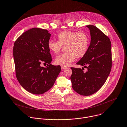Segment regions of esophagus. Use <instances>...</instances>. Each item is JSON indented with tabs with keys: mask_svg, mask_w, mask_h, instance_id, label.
Wrapping results in <instances>:
<instances>
[{
	"mask_svg": "<svg viewBox=\"0 0 127 127\" xmlns=\"http://www.w3.org/2000/svg\"><path fill=\"white\" fill-rule=\"evenodd\" d=\"M66 68V67H65V66H61V69H62V70L65 69Z\"/></svg>",
	"mask_w": 127,
	"mask_h": 127,
	"instance_id": "1",
	"label": "esophagus"
}]
</instances>
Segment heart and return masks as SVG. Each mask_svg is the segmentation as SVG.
<instances>
[{
    "label": "heart",
    "mask_w": 127,
    "mask_h": 127,
    "mask_svg": "<svg viewBox=\"0 0 127 127\" xmlns=\"http://www.w3.org/2000/svg\"><path fill=\"white\" fill-rule=\"evenodd\" d=\"M58 42L49 40L48 47L55 54H58L65 47V53L57 56L55 59L57 64L64 66L69 65L75 59L83 57L87 53L89 45L88 36L83 32L65 31L57 36Z\"/></svg>",
    "instance_id": "obj_1"
}]
</instances>
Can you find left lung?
<instances>
[{"mask_svg":"<svg viewBox=\"0 0 127 127\" xmlns=\"http://www.w3.org/2000/svg\"><path fill=\"white\" fill-rule=\"evenodd\" d=\"M90 30V45L88 51L76 64L86 68H71L70 77L73 90L83 96L97 92L104 85L112 67L111 43L110 39L94 25L86 26Z\"/></svg>","mask_w":127,"mask_h":127,"instance_id":"obj_1","label":"left lung"}]
</instances>
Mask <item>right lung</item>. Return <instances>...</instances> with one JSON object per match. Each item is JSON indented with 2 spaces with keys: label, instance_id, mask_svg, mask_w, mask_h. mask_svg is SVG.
Segmentation results:
<instances>
[{
  "label": "right lung",
  "instance_id": "1",
  "mask_svg": "<svg viewBox=\"0 0 127 127\" xmlns=\"http://www.w3.org/2000/svg\"><path fill=\"white\" fill-rule=\"evenodd\" d=\"M51 35L47 30L33 28L24 32L14 44L16 78L25 90L33 94H43L51 89L61 70L60 66L50 64L48 42ZM42 62L50 65L42 67Z\"/></svg>",
  "mask_w": 127,
  "mask_h": 127
}]
</instances>
